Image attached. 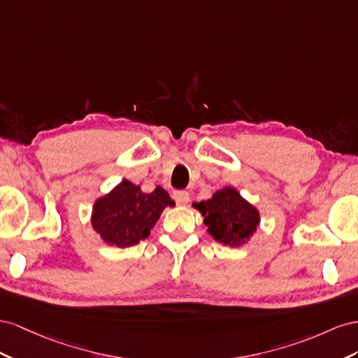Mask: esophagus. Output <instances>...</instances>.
<instances>
[{"label": "esophagus", "mask_w": 358, "mask_h": 358, "mask_svg": "<svg viewBox=\"0 0 358 358\" xmlns=\"http://www.w3.org/2000/svg\"><path fill=\"white\" fill-rule=\"evenodd\" d=\"M173 199H176V202L178 203V206H186V203H189V201H190L189 193L185 192V190L173 192Z\"/></svg>", "instance_id": "esophagus-1"}]
</instances>
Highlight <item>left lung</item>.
<instances>
[{
  "label": "left lung",
  "mask_w": 358,
  "mask_h": 358,
  "mask_svg": "<svg viewBox=\"0 0 358 358\" xmlns=\"http://www.w3.org/2000/svg\"><path fill=\"white\" fill-rule=\"evenodd\" d=\"M193 207L203 216L211 238L223 246L248 244L261 223L259 210L231 186L214 192L207 201L193 202Z\"/></svg>",
  "instance_id": "1"
}]
</instances>
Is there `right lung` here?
<instances>
[{
  "label": "right lung",
  "mask_w": 358,
  "mask_h": 358,
  "mask_svg": "<svg viewBox=\"0 0 358 358\" xmlns=\"http://www.w3.org/2000/svg\"><path fill=\"white\" fill-rule=\"evenodd\" d=\"M169 193L157 186L151 193L129 180L94 201L91 228L108 246L126 249L145 240L166 207H173Z\"/></svg>",
  "instance_id": "obj_1"
}]
</instances>
